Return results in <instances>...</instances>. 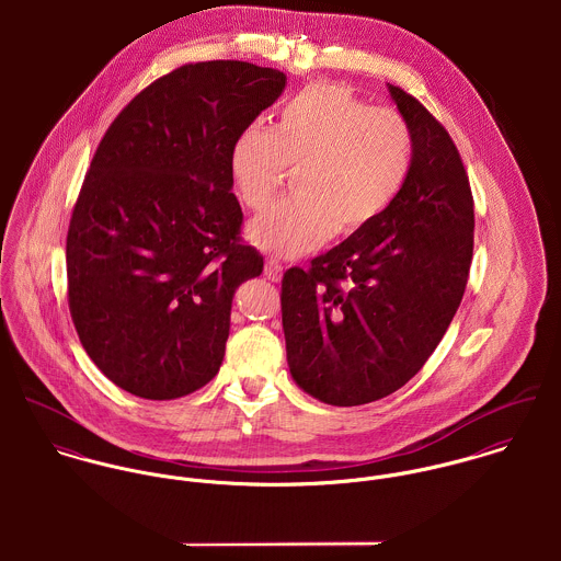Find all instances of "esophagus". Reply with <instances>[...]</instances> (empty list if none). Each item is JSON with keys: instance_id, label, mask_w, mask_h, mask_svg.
Returning <instances> with one entry per match:
<instances>
[{"instance_id": "obj_1", "label": "esophagus", "mask_w": 561, "mask_h": 561, "mask_svg": "<svg viewBox=\"0 0 561 561\" xmlns=\"http://www.w3.org/2000/svg\"><path fill=\"white\" fill-rule=\"evenodd\" d=\"M265 276H267L270 280H274V283L280 280V276H283V265H280V261H278L276 256H270V259L265 261Z\"/></svg>"}]
</instances>
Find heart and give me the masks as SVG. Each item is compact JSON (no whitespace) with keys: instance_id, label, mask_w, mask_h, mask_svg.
I'll use <instances>...</instances> for the list:
<instances>
[{"instance_id":"1","label":"heart","mask_w":561,"mask_h":561,"mask_svg":"<svg viewBox=\"0 0 561 561\" xmlns=\"http://www.w3.org/2000/svg\"><path fill=\"white\" fill-rule=\"evenodd\" d=\"M412 131L398 112L374 107L341 83H311L231 147L241 203L265 211L294 170L296 194L250 225V240L302 254L332 236L374 225L400 196L412 165Z\"/></svg>"}]
</instances>
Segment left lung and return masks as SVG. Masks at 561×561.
Returning a JSON list of instances; mask_svg holds the SVG:
<instances>
[{
    "mask_svg": "<svg viewBox=\"0 0 561 561\" xmlns=\"http://www.w3.org/2000/svg\"><path fill=\"white\" fill-rule=\"evenodd\" d=\"M389 90L414 142L400 196L311 267H289L280 287L289 371L332 405L382 400L416 376L462 302L473 259L462 158L419 99Z\"/></svg>",
    "mask_w": 561,
    "mask_h": 561,
    "instance_id": "left-lung-1",
    "label": "left lung"
}]
</instances>
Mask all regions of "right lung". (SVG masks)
<instances>
[{"label":"right lung","mask_w":561,"mask_h":561,"mask_svg":"<svg viewBox=\"0 0 561 561\" xmlns=\"http://www.w3.org/2000/svg\"><path fill=\"white\" fill-rule=\"evenodd\" d=\"M285 81L240 60L176 67L94 151L67 236L69 311L85 354L131 396L183 398L222 365L236 289L263 272L241 241L231 147Z\"/></svg>","instance_id":"1"}]
</instances>
